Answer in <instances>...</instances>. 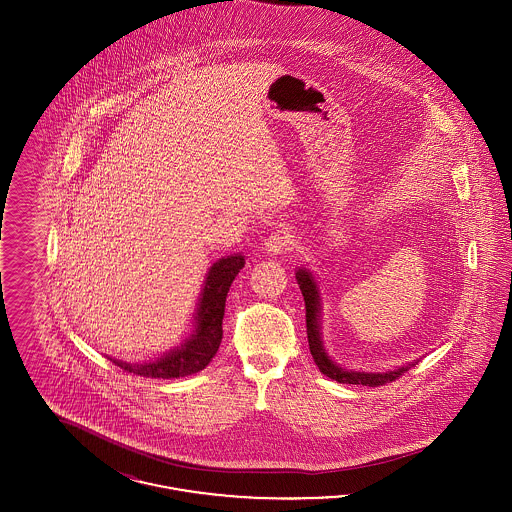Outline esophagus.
Segmentation results:
<instances>
[{"mask_svg":"<svg viewBox=\"0 0 512 512\" xmlns=\"http://www.w3.org/2000/svg\"><path fill=\"white\" fill-rule=\"evenodd\" d=\"M290 244H292V240L286 232H276V234L268 236L263 244V249L267 251L268 255H280L290 247Z\"/></svg>","mask_w":512,"mask_h":512,"instance_id":"esophagus-1","label":"esophagus"}]
</instances>
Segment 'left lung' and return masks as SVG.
Listing matches in <instances>:
<instances>
[{"label":"left lung","instance_id":"obj_1","mask_svg":"<svg viewBox=\"0 0 512 512\" xmlns=\"http://www.w3.org/2000/svg\"><path fill=\"white\" fill-rule=\"evenodd\" d=\"M295 280H297L299 290L305 299L309 349H311V355L317 363L318 370L324 376H328L340 384H363L368 388H376V386H384L388 382L397 380L401 374H405L411 366L418 363V361H414L409 365L397 366L388 372H359V370H347L338 363H334L324 347V341H322V297H320L317 278L309 268L299 267L295 272Z\"/></svg>","mask_w":512,"mask_h":512}]
</instances>
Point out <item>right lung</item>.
I'll list each match as a JSON object with an SVG mask.
<instances>
[{
	"mask_svg": "<svg viewBox=\"0 0 512 512\" xmlns=\"http://www.w3.org/2000/svg\"><path fill=\"white\" fill-rule=\"evenodd\" d=\"M244 265L242 253L222 257L217 263H213L205 276V284L197 303L194 330L180 345L147 363H126L111 357L109 359L126 372H134L146 378H180L203 370L219 351L226 295Z\"/></svg>",
	"mask_w": 512,
	"mask_h": 512,
	"instance_id": "add662e5",
	"label": "right lung"
}]
</instances>
